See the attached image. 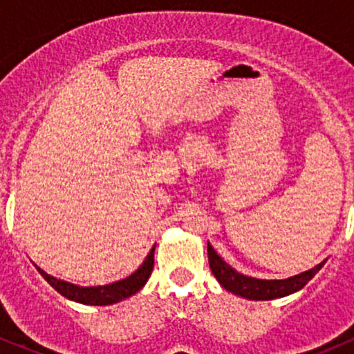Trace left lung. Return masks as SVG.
Returning <instances> with one entry per match:
<instances>
[{"label": "left lung", "instance_id": "8db88e82", "mask_svg": "<svg viewBox=\"0 0 354 354\" xmlns=\"http://www.w3.org/2000/svg\"><path fill=\"white\" fill-rule=\"evenodd\" d=\"M208 261L214 278L218 279V283L221 284L225 290L248 299H256V301L263 299V301H268V299L283 298V296L296 293V291H299L301 288L306 286V283L318 273L321 268H323L326 259L321 261L319 265H316L315 268H311V270L290 276V278L286 279H256L238 273V271H234L233 268H231L228 263L213 250V246H211L209 243Z\"/></svg>", "mask_w": 354, "mask_h": 354}]
</instances>
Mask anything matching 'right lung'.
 I'll use <instances>...</instances> for the list:
<instances>
[{"instance_id":"1","label":"right lung","mask_w":354,"mask_h":354,"mask_svg":"<svg viewBox=\"0 0 354 354\" xmlns=\"http://www.w3.org/2000/svg\"><path fill=\"white\" fill-rule=\"evenodd\" d=\"M154 246L151 248L148 256H146L143 265L138 268L135 273L126 276L124 279H120V281L104 284V286H78V284L66 283L63 281V279L50 276L48 273H44L43 270H39V268L38 271L59 295L64 296V298L76 303L91 304V306H106V304L123 301V299L138 293V291L145 286L153 271Z\"/></svg>"}]
</instances>
